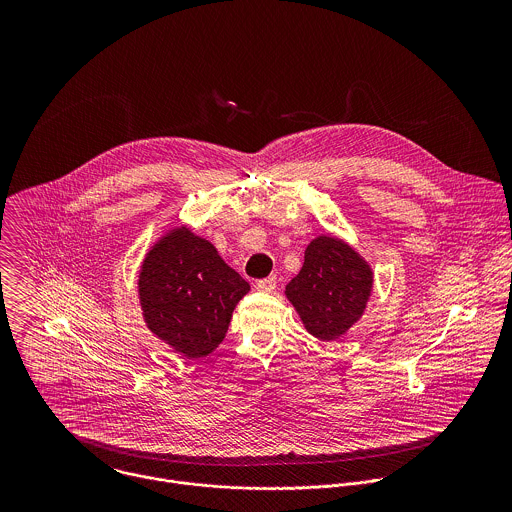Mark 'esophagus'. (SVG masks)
<instances>
[{
    "instance_id": "esophagus-1",
    "label": "esophagus",
    "mask_w": 512,
    "mask_h": 512,
    "mask_svg": "<svg viewBox=\"0 0 512 512\" xmlns=\"http://www.w3.org/2000/svg\"><path fill=\"white\" fill-rule=\"evenodd\" d=\"M276 284H278V280H276V276H268V278H264V280H258L256 282V290L258 292H274L276 290Z\"/></svg>"
}]
</instances>
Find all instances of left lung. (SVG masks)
I'll list each match as a JSON object with an SVG mask.
<instances>
[{
    "mask_svg": "<svg viewBox=\"0 0 512 512\" xmlns=\"http://www.w3.org/2000/svg\"><path fill=\"white\" fill-rule=\"evenodd\" d=\"M372 282V268L353 246L323 234L307 244L303 266L286 286V297L307 333L335 341L363 317Z\"/></svg>",
    "mask_w": 512,
    "mask_h": 512,
    "instance_id": "obj_1",
    "label": "left lung"
}]
</instances>
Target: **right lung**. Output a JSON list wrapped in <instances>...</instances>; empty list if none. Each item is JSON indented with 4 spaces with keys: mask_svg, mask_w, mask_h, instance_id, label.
Segmentation results:
<instances>
[{
    "mask_svg": "<svg viewBox=\"0 0 512 512\" xmlns=\"http://www.w3.org/2000/svg\"><path fill=\"white\" fill-rule=\"evenodd\" d=\"M250 292L217 248L181 224L149 250L138 276L147 329L185 359L211 355L226 335L236 303Z\"/></svg>",
    "mask_w": 512,
    "mask_h": 512,
    "instance_id": "1",
    "label": "right lung"
}]
</instances>
